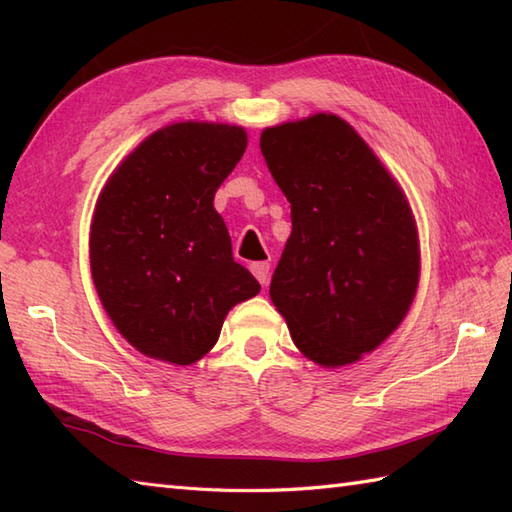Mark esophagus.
<instances>
[{"label": "esophagus", "instance_id": "34e87169", "mask_svg": "<svg viewBox=\"0 0 512 512\" xmlns=\"http://www.w3.org/2000/svg\"><path fill=\"white\" fill-rule=\"evenodd\" d=\"M248 268H250V273L255 275V279L259 281V284H262V286L268 284V270H270L268 262H253Z\"/></svg>", "mask_w": 512, "mask_h": 512}]
</instances>
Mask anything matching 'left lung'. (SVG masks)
<instances>
[{"mask_svg": "<svg viewBox=\"0 0 512 512\" xmlns=\"http://www.w3.org/2000/svg\"><path fill=\"white\" fill-rule=\"evenodd\" d=\"M259 147L292 213L270 299L312 363L361 361L407 317L418 290L420 239L407 195L330 112L266 127Z\"/></svg>", "mask_w": 512, "mask_h": 512, "instance_id": "1", "label": "left lung"}]
</instances>
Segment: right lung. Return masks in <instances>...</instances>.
<instances>
[{"instance_id": "right-lung-1", "label": "right lung", "mask_w": 512, "mask_h": 512, "mask_svg": "<svg viewBox=\"0 0 512 512\" xmlns=\"http://www.w3.org/2000/svg\"><path fill=\"white\" fill-rule=\"evenodd\" d=\"M248 145L244 127L171 123L127 154L94 206L90 268L99 299L140 354L191 365L228 310L262 286L233 259L213 198Z\"/></svg>"}]
</instances>
